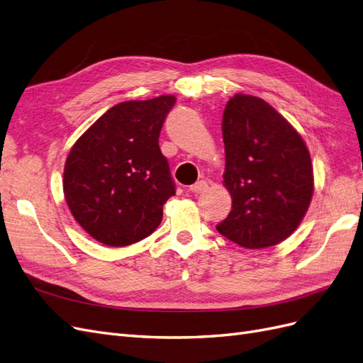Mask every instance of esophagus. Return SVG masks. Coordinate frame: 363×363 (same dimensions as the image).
Returning <instances> with one entry per match:
<instances>
[{
	"label": "esophagus",
	"instance_id": "esophagus-1",
	"mask_svg": "<svg viewBox=\"0 0 363 363\" xmlns=\"http://www.w3.org/2000/svg\"><path fill=\"white\" fill-rule=\"evenodd\" d=\"M206 189H207V183H206L204 180H200V182H196L195 184L189 186V191H191L192 194H201V192H204Z\"/></svg>",
	"mask_w": 363,
	"mask_h": 363
}]
</instances>
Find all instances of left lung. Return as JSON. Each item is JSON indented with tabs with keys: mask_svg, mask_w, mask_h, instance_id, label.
Returning <instances> with one entry per match:
<instances>
[{
	"mask_svg": "<svg viewBox=\"0 0 363 363\" xmlns=\"http://www.w3.org/2000/svg\"><path fill=\"white\" fill-rule=\"evenodd\" d=\"M223 139L232 211L216 230L244 248L277 245L300 225L313 195L304 140L272 106L245 94L227 103Z\"/></svg>",
	"mask_w": 363,
	"mask_h": 363,
	"instance_id": "left-lung-1",
	"label": "left lung"
}]
</instances>
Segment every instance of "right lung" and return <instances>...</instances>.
<instances>
[{
	"label": "right lung",
	"instance_id": "1",
	"mask_svg": "<svg viewBox=\"0 0 363 363\" xmlns=\"http://www.w3.org/2000/svg\"><path fill=\"white\" fill-rule=\"evenodd\" d=\"M174 104L172 95L119 103L71 148L63 172L65 199L75 221L98 242L125 247L160 224L163 204L175 195L168 160L159 148Z\"/></svg>",
	"mask_w": 363,
	"mask_h": 363
}]
</instances>
